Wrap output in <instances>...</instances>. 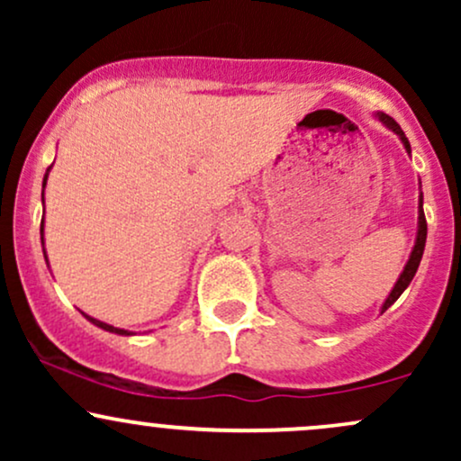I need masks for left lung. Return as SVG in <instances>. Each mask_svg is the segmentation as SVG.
<instances>
[{
    "mask_svg": "<svg viewBox=\"0 0 461 461\" xmlns=\"http://www.w3.org/2000/svg\"><path fill=\"white\" fill-rule=\"evenodd\" d=\"M377 116H379V121H382V123L385 125V128H390L396 136H399L401 142H403L405 151L411 153L410 140L405 139V131L401 130V125L396 123L393 116H388V114H384V113H377ZM425 240H427V221H425V212H422V193H420V199H418V234H416V245H414V249H411V256H410V260H407V264H405L403 273H401V277L396 279L393 293H390L388 299H385L382 312L388 310L390 305H393L394 301L399 299L401 294H403V290L407 288V285H410L411 279H414V275L418 271V264H420L422 251H425Z\"/></svg>",
    "mask_w": 461,
    "mask_h": 461,
    "instance_id": "1",
    "label": "left lung"
}]
</instances>
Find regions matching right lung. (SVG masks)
I'll return each mask as SVG.
<instances>
[{
    "label": "right lung",
    "mask_w": 461,
    "mask_h": 461,
    "mask_svg": "<svg viewBox=\"0 0 461 461\" xmlns=\"http://www.w3.org/2000/svg\"><path fill=\"white\" fill-rule=\"evenodd\" d=\"M51 168V167H50ZM50 168H47V173H50ZM47 173H45V179H43V190H45V184H47ZM41 231H43V225H41ZM45 251V249H43ZM86 316V314H84ZM88 321L93 322V325H97V327H102V330H105V331H110V333H119V336H131V331H128V330H119V327H113V325H108V322H102V321H97V319H91V316H86Z\"/></svg>",
    "instance_id": "obj_1"
}]
</instances>
